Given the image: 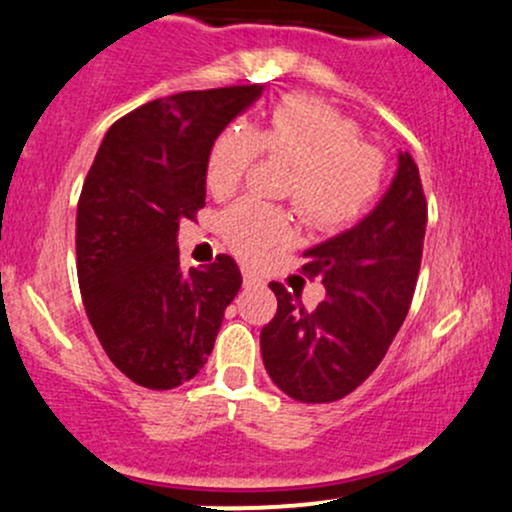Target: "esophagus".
Masks as SVG:
<instances>
[{
	"mask_svg": "<svg viewBox=\"0 0 512 512\" xmlns=\"http://www.w3.org/2000/svg\"><path fill=\"white\" fill-rule=\"evenodd\" d=\"M243 284L245 286H255V284H262V277H257L252 269H243Z\"/></svg>",
	"mask_w": 512,
	"mask_h": 512,
	"instance_id": "obj_1",
	"label": "esophagus"
}]
</instances>
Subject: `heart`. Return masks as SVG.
I'll use <instances>...</instances> for the list:
<instances>
[{"instance_id":"1","label":"heart","mask_w":512,"mask_h":512,"mask_svg":"<svg viewBox=\"0 0 512 512\" xmlns=\"http://www.w3.org/2000/svg\"><path fill=\"white\" fill-rule=\"evenodd\" d=\"M260 150L294 165L289 196L303 221L318 230H340L357 221L384 177L379 150L362 143L357 123L325 101L294 94L269 111L265 128L228 126L211 145L206 184L228 196L240 187ZM223 235L245 260L294 235L289 213L265 201L243 199L223 213Z\"/></svg>"}]
</instances>
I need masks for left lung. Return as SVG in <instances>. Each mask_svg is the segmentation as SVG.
<instances>
[{
	"label": "left lung",
	"instance_id": "1",
	"mask_svg": "<svg viewBox=\"0 0 512 512\" xmlns=\"http://www.w3.org/2000/svg\"><path fill=\"white\" fill-rule=\"evenodd\" d=\"M425 204L411 153L398 150L389 189L357 226L303 252L306 274H320L325 301L296 308L282 284L277 316L262 328L267 374L301 403L345 398L379 367L411 308L423 257Z\"/></svg>",
	"mask_w": 512,
	"mask_h": 512
}]
</instances>
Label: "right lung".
<instances>
[{
    "instance_id": "obj_1",
    "label": "right lung",
    "mask_w": 512,
    "mask_h": 512,
    "mask_svg": "<svg viewBox=\"0 0 512 512\" xmlns=\"http://www.w3.org/2000/svg\"><path fill=\"white\" fill-rule=\"evenodd\" d=\"M265 84L179 92L106 131L77 204V279L111 362L138 386L167 391L209 359L243 277L233 257L179 267L182 218L206 204L213 140Z\"/></svg>"
}]
</instances>
